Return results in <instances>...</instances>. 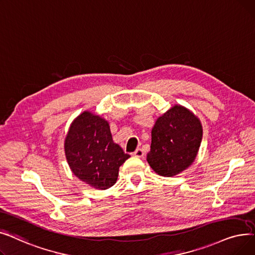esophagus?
<instances>
[{"mask_svg": "<svg viewBox=\"0 0 255 255\" xmlns=\"http://www.w3.org/2000/svg\"><path fill=\"white\" fill-rule=\"evenodd\" d=\"M132 155L136 156V157H143L144 152H143V150L141 148H137L134 152H132Z\"/></svg>", "mask_w": 255, "mask_h": 255, "instance_id": "obj_1", "label": "esophagus"}]
</instances>
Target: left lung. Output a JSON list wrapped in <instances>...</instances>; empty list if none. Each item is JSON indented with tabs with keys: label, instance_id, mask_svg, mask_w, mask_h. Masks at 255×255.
<instances>
[{
	"label": "left lung",
	"instance_id": "8db88e82",
	"mask_svg": "<svg viewBox=\"0 0 255 255\" xmlns=\"http://www.w3.org/2000/svg\"><path fill=\"white\" fill-rule=\"evenodd\" d=\"M201 140L199 118L187 108L175 105L156 119L146 160L155 173L174 176L195 161Z\"/></svg>",
	"mask_w": 255,
	"mask_h": 255
}]
</instances>
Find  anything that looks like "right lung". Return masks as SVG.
Returning <instances> with one entry per match:
<instances>
[{
  "mask_svg": "<svg viewBox=\"0 0 255 255\" xmlns=\"http://www.w3.org/2000/svg\"><path fill=\"white\" fill-rule=\"evenodd\" d=\"M67 163L79 179L100 190L111 188L129 154L114 143L109 123L85 111L70 125L64 141Z\"/></svg>",
  "mask_w": 255,
  "mask_h": 255,
  "instance_id": "1",
  "label": "right lung"
}]
</instances>
